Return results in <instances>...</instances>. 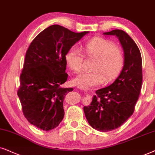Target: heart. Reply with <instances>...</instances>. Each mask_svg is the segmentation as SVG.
<instances>
[{
    "mask_svg": "<svg viewBox=\"0 0 155 155\" xmlns=\"http://www.w3.org/2000/svg\"><path fill=\"white\" fill-rule=\"evenodd\" d=\"M88 57L94 58L92 71L83 72L73 80V83L82 89H90L104 81L113 79L122 69L124 53L122 48L114 45L108 39L96 37L88 41L82 47ZM66 61L72 71H81L83 56L77 47H72L66 54Z\"/></svg>",
    "mask_w": 155,
    "mask_h": 155,
    "instance_id": "obj_1",
    "label": "heart"
}]
</instances>
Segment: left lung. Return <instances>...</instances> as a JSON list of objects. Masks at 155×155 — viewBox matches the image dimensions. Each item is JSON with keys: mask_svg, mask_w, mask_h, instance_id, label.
Returning a JSON list of instances; mask_svg holds the SVG:
<instances>
[{"mask_svg": "<svg viewBox=\"0 0 155 155\" xmlns=\"http://www.w3.org/2000/svg\"><path fill=\"white\" fill-rule=\"evenodd\" d=\"M104 35L118 38L124 52V65L113 84L96 91L84 111L93 128L108 132L120 127L133 115L141 90L142 69L140 49L126 32L114 30Z\"/></svg>", "mask_w": 155, "mask_h": 155, "instance_id": "8db88e82", "label": "left lung"}]
</instances>
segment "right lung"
<instances>
[{
  "mask_svg": "<svg viewBox=\"0 0 155 155\" xmlns=\"http://www.w3.org/2000/svg\"><path fill=\"white\" fill-rule=\"evenodd\" d=\"M89 32H74L53 25L31 42L20 75L18 96L26 119L43 130L57 127L63 120V102L73 88H61L67 80L66 54Z\"/></svg>",
  "mask_w": 155,
  "mask_h": 155,
  "instance_id": "add662e5",
  "label": "right lung"
}]
</instances>
